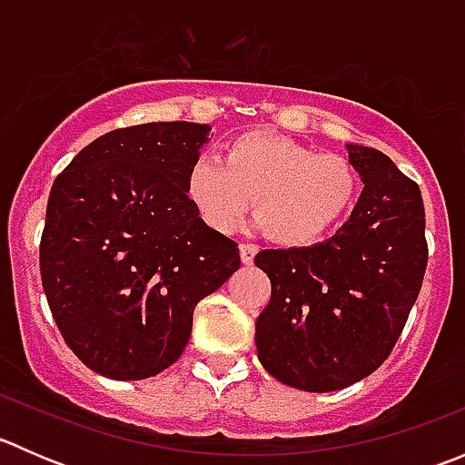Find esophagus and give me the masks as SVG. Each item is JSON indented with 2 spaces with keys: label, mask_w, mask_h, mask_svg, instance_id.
Listing matches in <instances>:
<instances>
[{
  "label": "esophagus",
  "mask_w": 465,
  "mask_h": 465,
  "mask_svg": "<svg viewBox=\"0 0 465 465\" xmlns=\"http://www.w3.org/2000/svg\"><path fill=\"white\" fill-rule=\"evenodd\" d=\"M256 252H259V247L252 245V242H245V245H241V261L242 262H252V261H254Z\"/></svg>",
  "instance_id": "34e87169"
}]
</instances>
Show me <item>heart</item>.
<instances>
[{
  "label": "heart",
  "mask_w": 465,
  "mask_h": 465,
  "mask_svg": "<svg viewBox=\"0 0 465 465\" xmlns=\"http://www.w3.org/2000/svg\"><path fill=\"white\" fill-rule=\"evenodd\" d=\"M189 195L220 232L236 227L250 195L274 241L311 245L353 206L358 182L337 154H311L306 145L288 139L247 134L232 143L223 163L209 157L195 163Z\"/></svg>",
  "instance_id": "obj_1"
}]
</instances>
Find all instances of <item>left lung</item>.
<instances>
[{"mask_svg":"<svg viewBox=\"0 0 465 465\" xmlns=\"http://www.w3.org/2000/svg\"><path fill=\"white\" fill-rule=\"evenodd\" d=\"M346 153L364 189L335 236L254 259L272 283L256 320L259 360L270 376L302 391H337L376 371L428 265L419 186L376 148L346 143Z\"/></svg>","mask_w":465,"mask_h":465,"instance_id":"left-lung-1","label":"left lung"}]
</instances>
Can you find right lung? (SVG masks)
<instances>
[{
  "mask_svg": "<svg viewBox=\"0 0 465 465\" xmlns=\"http://www.w3.org/2000/svg\"><path fill=\"white\" fill-rule=\"evenodd\" d=\"M209 133L191 121L112 130L51 186L42 288L69 349L101 376L143 380L171 367L198 302L241 265L236 242L189 200Z\"/></svg>",
  "mask_w": 465,
  "mask_h": 465,
  "instance_id": "add662e5",
  "label": "right lung"
}]
</instances>
